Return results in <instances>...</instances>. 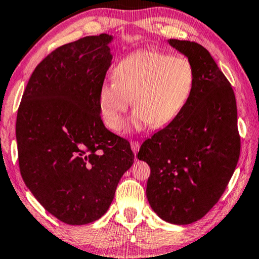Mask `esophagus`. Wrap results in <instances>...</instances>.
<instances>
[{
    "instance_id": "esophagus-1",
    "label": "esophagus",
    "mask_w": 259,
    "mask_h": 259,
    "mask_svg": "<svg viewBox=\"0 0 259 259\" xmlns=\"http://www.w3.org/2000/svg\"><path fill=\"white\" fill-rule=\"evenodd\" d=\"M131 148H132V151L134 152V154H136L137 152L139 151V148H140V143H139V141H132V143H131Z\"/></svg>"
}]
</instances>
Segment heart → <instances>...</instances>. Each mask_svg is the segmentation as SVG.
I'll list each match as a JSON object with an SVG mask.
<instances>
[{"label": "heart", "instance_id": "heart-1", "mask_svg": "<svg viewBox=\"0 0 259 259\" xmlns=\"http://www.w3.org/2000/svg\"><path fill=\"white\" fill-rule=\"evenodd\" d=\"M112 81L99 88V112L105 125L119 132L133 98L132 122L137 128L150 123L164 127L184 111L192 97L196 73L187 59L157 49H144L120 60Z\"/></svg>", "mask_w": 259, "mask_h": 259}]
</instances>
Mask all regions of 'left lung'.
<instances>
[{
  "mask_svg": "<svg viewBox=\"0 0 259 259\" xmlns=\"http://www.w3.org/2000/svg\"><path fill=\"white\" fill-rule=\"evenodd\" d=\"M196 73L189 104L165 128L141 145L138 159L151 168L146 196L165 222L186 225L217 204L240 153L233 90L207 49L171 38Z\"/></svg>",
  "mask_w": 259,
  "mask_h": 259,
  "instance_id": "8db88e82",
  "label": "left lung"
}]
</instances>
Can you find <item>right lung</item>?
I'll use <instances>...</instances> for the list:
<instances>
[{"mask_svg":"<svg viewBox=\"0 0 259 259\" xmlns=\"http://www.w3.org/2000/svg\"><path fill=\"white\" fill-rule=\"evenodd\" d=\"M112 40L108 34L86 36L53 51L31 74L17 111L23 182L69 225L101 218L134 161L128 141L106 128L99 112Z\"/></svg>","mask_w":259,"mask_h":259,"instance_id":"1","label":"right lung"}]
</instances>
